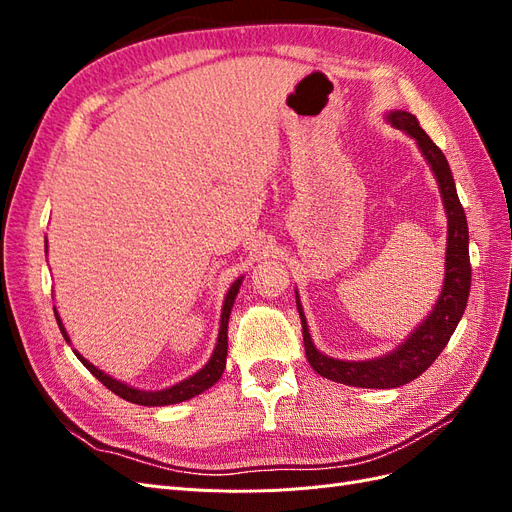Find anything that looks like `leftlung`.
<instances>
[{
  "label": "left lung",
  "mask_w": 512,
  "mask_h": 512,
  "mask_svg": "<svg viewBox=\"0 0 512 512\" xmlns=\"http://www.w3.org/2000/svg\"><path fill=\"white\" fill-rule=\"evenodd\" d=\"M386 121H391L397 130H404L414 138L440 185L442 203L448 218L444 262L446 273L440 297L436 305H433L431 314L423 320V324H418L416 331L408 335L406 342L397 346V350L380 356V359L369 361H339L318 352L312 337H309L303 307L297 297V309L303 324L305 356L309 365H312L314 371H318L322 378H329L333 382L348 386H361V389H395V386L408 384L410 380L421 376L423 371L438 359L440 352L448 344V339L455 333L463 312H466L472 282L468 220L459 203L455 179L451 175V168H448L442 149L425 134L421 123H418V119L412 113L393 111L386 115Z\"/></svg>",
  "instance_id": "obj_1"
}]
</instances>
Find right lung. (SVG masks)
<instances>
[{"label":"right lung","instance_id":"right-lung-1","mask_svg":"<svg viewBox=\"0 0 512 512\" xmlns=\"http://www.w3.org/2000/svg\"><path fill=\"white\" fill-rule=\"evenodd\" d=\"M241 277L239 280L230 286L226 299H224V307H222V320H220V333H218V344H215V350L211 354L209 363L196 371L194 376H190L188 380H183L175 386H168V389H162V391H141V389H134V386H128L123 384L111 376H106L102 369H98L96 365H91L87 359H83V356L74 350V354L79 356L81 363L94 374L106 389H111L115 395H119L121 399L126 401H132V404H138V406H170V404H179V401H185V399H192L196 395H200L203 391L211 389V386L218 382L224 374V367H226V354H228V318H230V309H232V303H235V297L239 292V286H241ZM55 309V307H53ZM55 318H57V324L61 329V335H64L66 342L70 344V337L64 329V324H61V318L57 314L55 309Z\"/></svg>","mask_w":512,"mask_h":512}]
</instances>
